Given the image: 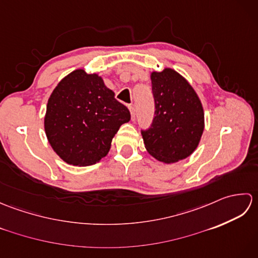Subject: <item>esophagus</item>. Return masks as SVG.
Returning a JSON list of instances; mask_svg holds the SVG:
<instances>
[{
    "mask_svg": "<svg viewBox=\"0 0 258 258\" xmlns=\"http://www.w3.org/2000/svg\"><path fill=\"white\" fill-rule=\"evenodd\" d=\"M128 109L131 112V116H132V120H135V108L132 105H130Z\"/></svg>",
    "mask_w": 258,
    "mask_h": 258,
    "instance_id": "esophagus-1",
    "label": "esophagus"
}]
</instances>
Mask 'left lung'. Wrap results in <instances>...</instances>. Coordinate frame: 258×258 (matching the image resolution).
Masks as SVG:
<instances>
[{
	"instance_id": "left-lung-1",
	"label": "left lung",
	"mask_w": 258,
	"mask_h": 258,
	"mask_svg": "<svg viewBox=\"0 0 258 258\" xmlns=\"http://www.w3.org/2000/svg\"><path fill=\"white\" fill-rule=\"evenodd\" d=\"M155 116L142 131L145 149L160 162L171 164L193 153L204 131V111L193 87L172 69L152 72Z\"/></svg>"
}]
</instances>
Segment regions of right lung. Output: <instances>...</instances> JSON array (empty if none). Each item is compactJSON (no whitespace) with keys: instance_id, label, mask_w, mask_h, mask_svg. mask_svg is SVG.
Returning a JSON list of instances; mask_svg holds the SVG:
<instances>
[{"instance_id":"right-lung-1","label":"right lung","mask_w":258,"mask_h":258,"mask_svg":"<svg viewBox=\"0 0 258 258\" xmlns=\"http://www.w3.org/2000/svg\"><path fill=\"white\" fill-rule=\"evenodd\" d=\"M97 74L79 69L65 76L48 98L45 134L54 152L74 166L100 162L111 149L128 108L114 97Z\"/></svg>"}]
</instances>
